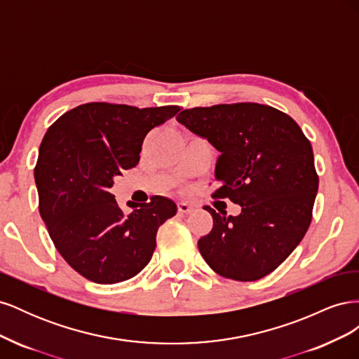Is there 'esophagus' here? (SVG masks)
I'll return each mask as SVG.
<instances>
[{
  "label": "esophagus",
  "instance_id": "obj_1",
  "mask_svg": "<svg viewBox=\"0 0 359 359\" xmlns=\"http://www.w3.org/2000/svg\"><path fill=\"white\" fill-rule=\"evenodd\" d=\"M193 208H194V206H193L191 203H189V202H184V201H181V202L178 203V211H180V212H182V214H189V212H191V211H193Z\"/></svg>",
  "mask_w": 359,
  "mask_h": 359
}]
</instances>
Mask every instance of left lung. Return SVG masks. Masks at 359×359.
Returning a JSON list of instances; mask_svg holds the SVG:
<instances>
[{
  "mask_svg": "<svg viewBox=\"0 0 359 359\" xmlns=\"http://www.w3.org/2000/svg\"><path fill=\"white\" fill-rule=\"evenodd\" d=\"M177 119L220 153L214 196L241 206L238 215L205 206L214 222L198 241L205 262L238 281L273 273L311 222L319 178L309 139L289 115L259 103L194 107Z\"/></svg>",
  "mask_w": 359,
  "mask_h": 359,
  "instance_id": "left-lung-1",
  "label": "left lung"
}]
</instances>
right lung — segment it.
<instances>
[{
  "mask_svg": "<svg viewBox=\"0 0 359 359\" xmlns=\"http://www.w3.org/2000/svg\"><path fill=\"white\" fill-rule=\"evenodd\" d=\"M178 111L86 103L48 128L34 169L39 210L60 255L82 277L119 283L153 257L158 227L177 214L175 202L153 196L124 214L111 187L115 177L137 165L149 130Z\"/></svg>",
  "mask_w": 359,
  "mask_h": 359,
  "instance_id": "1",
  "label": "right lung"
}]
</instances>
